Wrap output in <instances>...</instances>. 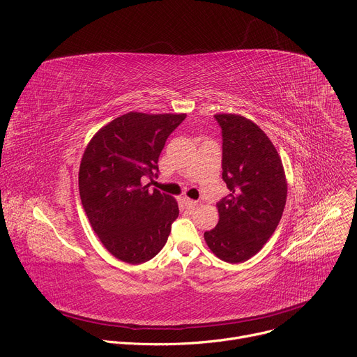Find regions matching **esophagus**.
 <instances>
[{
	"label": "esophagus",
	"instance_id": "esophagus-1",
	"mask_svg": "<svg viewBox=\"0 0 357 357\" xmlns=\"http://www.w3.org/2000/svg\"><path fill=\"white\" fill-rule=\"evenodd\" d=\"M183 200H184V204H185L188 208H195V207L197 206V202H196V200H192V199H188V197H184Z\"/></svg>",
	"mask_w": 357,
	"mask_h": 357
}]
</instances>
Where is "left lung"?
<instances>
[{
  "label": "left lung",
  "mask_w": 357,
  "mask_h": 357,
  "mask_svg": "<svg viewBox=\"0 0 357 357\" xmlns=\"http://www.w3.org/2000/svg\"><path fill=\"white\" fill-rule=\"evenodd\" d=\"M222 128V178L230 193L216 206L219 223L204 232L225 262L252 258L275 232L287 202V180L274 144L252 121L215 115Z\"/></svg>",
  "instance_id": "8db88e82"
}]
</instances>
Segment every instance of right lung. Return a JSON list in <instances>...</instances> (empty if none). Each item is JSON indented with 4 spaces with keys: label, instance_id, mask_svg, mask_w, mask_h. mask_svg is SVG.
<instances>
[{
    "label": "right lung",
    "instance_id": "right-lung-1",
    "mask_svg": "<svg viewBox=\"0 0 357 357\" xmlns=\"http://www.w3.org/2000/svg\"><path fill=\"white\" fill-rule=\"evenodd\" d=\"M185 114L128 112L100 128L79 169L82 206L95 234L122 262L154 258L178 216L177 202L144 178L158 176V157Z\"/></svg>",
    "mask_w": 357,
    "mask_h": 357
}]
</instances>
